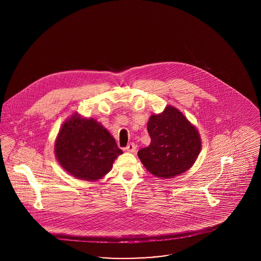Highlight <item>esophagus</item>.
<instances>
[{
    "label": "esophagus",
    "instance_id": "34e87169",
    "mask_svg": "<svg viewBox=\"0 0 261 261\" xmlns=\"http://www.w3.org/2000/svg\"><path fill=\"white\" fill-rule=\"evenodd\" d=\"M125 150L128 151V152H135V150H136V145H135L134 143H130V144L125 148Z\"/></svg>",
    "mask_w": 261,
    "mask_h": 261
}]
</instances>
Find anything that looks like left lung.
Segmentation results:
<instances>
[{"instance_id": "1", "label": "left lung", "mask_w": 261, "mask_h": 261, "mask_svg": "<svg viewBox=\"0 0 261 261\" xmlns=\"http://www.w3.org/2000/svg\"><path fill=\"white\" fill-rule=\"evenodd\" d=\"M149 147L138 156L149 173L161 179L188 171L199 156L201 139L195 125L178 109L167 106L162 113L151 114L147 123Z\"/></svg>"}]
</instances>
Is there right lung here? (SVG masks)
Instances as JSON below:
<instances>
[{
	"label": "right lung",
	"instance_id": "add662e5",
	"mask_svg": "<svg viewBox=\"0 0 261 261\" xmlns=\"http://www.w3.org/2000/svg\"><path fill=\"white\" fill-rule=\"evenodd\" d=\"M122 153L102 125L77 112L64 121L55 143V154L62 168L76 179L91 182L109 173Z\"/></svg>",
	"mask_w": 261,
	"mask_h": 261
}]
</instances>
